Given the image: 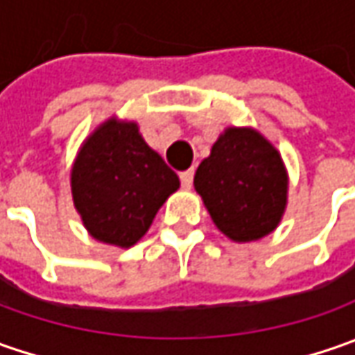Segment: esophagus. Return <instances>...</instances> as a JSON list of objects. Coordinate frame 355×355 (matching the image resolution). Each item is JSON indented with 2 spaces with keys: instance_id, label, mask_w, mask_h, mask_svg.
Masks as SVG:
<instances>
[{
  "instance_id": "1",
  "label": "esophagus",
  "mask_w": 355,
  "mask_h": 355,
  "mask_svg": "<svg viewBox=\"0 0 355 355\" xmlns=\"http://www.w3.org/2000/svg\"><path fill=\"white\" fill-rule=\"evenodd\" d=\"M180 180H182V185H184L185 189H189L191 184H193V170L182 171V173H180Z\"/></svg>"
}]
</instances>
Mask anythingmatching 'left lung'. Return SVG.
Segmentation results:
<instances>
[{
  "instance_id": "8db88e82",
  "label": "left lung",
  "mask_w": 355,
  "mask_h": 355,
  "mask_svg": "<svg viewBox=\"0 0 355 355\" xmlns=\"http://www.w3.org/2000/svg\"><path fill=\"white\" fill-rule=\"evenodd\" d=\"M193 185L213 223L233 241L268 235L286 205V171L280 154L249 128H229L213 144Z\"/></svg>"
}]
</instances>
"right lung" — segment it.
I'll use <instances>...</instances> for the list:
<instances>
[{"mask_svg":"<svg viewBox=\"0 0 355 355\" xmlns=\"http://www.w3.org/2000/svg\"><path fill=\"white\" fill-rule=\"evenodd\" d=\"M71 187L76 211L92 237L132 247L180 187V180L144 142L134 122L108 120L80 148Z\"/></svg>","mask_w":355,"mask_h":355,"instance_id":"right-lung-1","label":"right lung"}]
</instances>
